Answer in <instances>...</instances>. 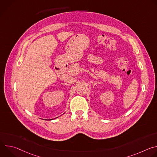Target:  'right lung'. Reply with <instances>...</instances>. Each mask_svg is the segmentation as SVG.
Here are the masks:
<instances>
[{
  "label": "right lung",
  "mask_w": 157,
  "mask_h": 157,
  "mask_svg": "<svg viewBox=\"0 0 157 157\" xmlns=\"http://www.w3.org/2000/svg\"><path fill=\"white\" fill-rule=\"evenodd\" d=\"M57 118V117H56ZM55 119H56V118H55ZM49 120H53V119H49Z\"/></svg>",
  "instance_id": "1"
}]
</instances>
